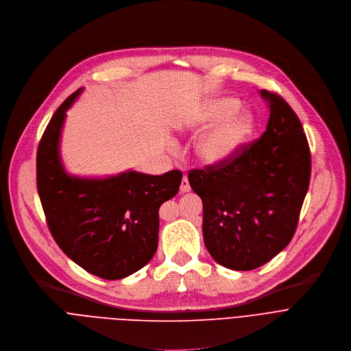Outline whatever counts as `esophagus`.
<instances>
[{"instance_id":"esophagus-1","label":"esophagus","mask_w":351,"mask_h":351,"mask_svg":"<svg viewBox=\"0 0 351 351\" xmlns=\"http://www.w3.org/2000/svg\"><path fill=\"white\" fill-rule=\"evenodd\" d=\"M180 191H181L182 193H186V192H189V191H191V185H189L188 177H184V178L181 180V186H180Z\"/></svg>"}]
</instances>
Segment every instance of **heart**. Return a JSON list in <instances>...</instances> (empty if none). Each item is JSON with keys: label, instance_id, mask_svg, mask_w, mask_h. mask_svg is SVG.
Instances as JSON below:
<instances>
[{"label": "heart", "instance_id": "1", "mask_svg": "<svg viewBox=\"0 0 351 351\" xmlns=\"http://www.w3.org/2000/svg\"><path fill=\"white\" fill-rule=\"evenodd\" d=\"M241 104L234 98H217L208 102L191 123V128L206 131L196 143V155L206 166H224L237 159L250 143L254 132V119L247 112H239Z\"/></svg>", "mask_w": 351, "mask_h": 351}]
</instances>
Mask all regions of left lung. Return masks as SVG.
Masks as SVG:
<instances>
[{"label":"left lung","instance_id":"1","mask_svg":"<svg viewBox=\"0 0 351 351\" xmlns=\"http://www.w3.org/2000/svg\"><path fill=\"white\" fill-rule=\"evenodd\" d=\"M269 119L264 134L224 166L191 170L203 202V239L221 265L254 269L288 246L308 191L311 155L303 125L278 94L261 90Z\"/></svg>","mask_w":351,"mask_h":351}]
</instances>
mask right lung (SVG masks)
Listing matches in <instances>:
<instances>
[{"label":"right lung","mask_w":351,"mask_h":351,"mask_svg":"<svg viewBox=\"0 0 351 351\" xmlns=\"http://www.w3.org/2000/svg\"><path fill=\"white\" fill-rule=\"evenodd\" d=\"M79 88L53 113L38 144L37 189L48 228L63 253L104 279H121L154 257L159 207L177 195L182 173L151 176L134 170L106 178L66 173L59 143L66 110Z\"/></svg>","instance_id":"obj_1"}]
</instances>
